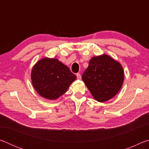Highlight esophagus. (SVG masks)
Wrapping results in <instances>:
<instances>
[{
    "mask_svg": "<svg viewBox=\"0 0 149 149\" xmlns=\"http://www.w3.org/2000/svg\"><path fill=\"white\" fill-rule=\"evenodd\" d=\"M76 76H77V79H81V75L79 74H76Z\"/></svg>",
    "mask_w": 149,
    "mask_h": 149,
    "instance_id": "obj_1",
    "label": "esophagus"
}]
</instances>
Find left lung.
<instances>
[{"label": "left lung", "mask_w": 149, "mask_h": 149, "mask_svg": "<svg viewBox=\"0 0 149 149\" xmlns=\"http://www.w3.org/2000/svg\"><path fill=\"white\" fill-rule=\"evenodd\" d=\"M123 78L122 65L107 54L93 57L82 75V79L93 97L100 102L107 101L117 94Z\"/></svg>", "instance_id": "1"}]
</instances>
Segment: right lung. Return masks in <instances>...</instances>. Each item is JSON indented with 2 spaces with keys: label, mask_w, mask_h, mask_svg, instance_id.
Masks as SVG:
<instances>
[{
  "label": "right lung",
  "mask_w": 149,
  "mask_h": 149,
  "mask_svg": "<svg viewBox=\"0 0 149 149\" xmlns=\"http://www.w3.org/2000/svg\"><path fill=\"white\" fill-rule=\"evenodd\" d=\"M31 82L36 91L49 100H56L67 91L76 76L56 58H44L34 65Z\"/></svg>",
  "instance_id": "add662e5"
}]
</instances>
